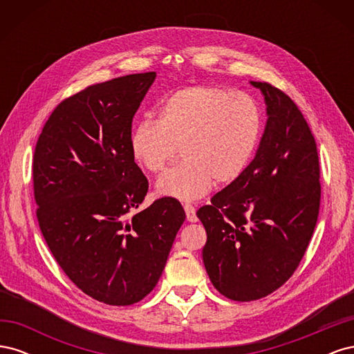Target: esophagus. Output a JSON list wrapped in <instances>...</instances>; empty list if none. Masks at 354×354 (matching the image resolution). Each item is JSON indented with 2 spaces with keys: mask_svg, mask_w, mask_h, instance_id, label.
<instances>
[{
  "mask_svg": "<svg viewBox=\"0 0 354 354\" xmlns=\"http://www.w3.org/2000/svg\"><path fill=\"white\" fill-rule=\"evenodd\" d=\"M185 211H186L187 221H190V223H196V221H198L196 209H195L194 205H189V203H186V205H185Z\"/></svg>",
  "mask_w": 354,
  "mask_h": 354,
  "instance_id": "obj_1",
  "label": "esophagus"
}]
</instances>
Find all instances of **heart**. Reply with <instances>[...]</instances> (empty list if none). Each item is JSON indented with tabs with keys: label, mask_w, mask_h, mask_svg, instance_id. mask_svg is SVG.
<instances>
[{
	"label": "heart",
	"mask_w": 354,
	"mask_h": 354,
	"mask_svg": "<svg viewBox=\"0 0 354 354\" xmlns=\"http://www.w3.org/2000/svg\"><path fill=\"white\" fill-rule=\"evenodd\" d=\"M263 113L245 93L195 85L162 102L158 121L145 118L130 136L133 159L147 173H159L177 147L185 160L156 181L160 196L192 202L214 183L227 185L243 174L259 147Z\"/></svg>",
	"instance_id": "heart-1"
}]
</instances>
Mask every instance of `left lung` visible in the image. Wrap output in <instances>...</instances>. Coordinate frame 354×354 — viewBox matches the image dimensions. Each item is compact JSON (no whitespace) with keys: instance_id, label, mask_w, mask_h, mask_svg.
<instances>
[{"instance_id":"8db88e82","label":"left lung","mask_w":354,"mask_h":354,"mask_svg":"<svg viewBox=\"0 0 354 354\" xmlns=\"http://www.w3.org/2000/svg\"><path fill=\"white\" fill-rule=\"evenodd\" d=\"M264 97L267 121L251 164L196 216L207 230L202 259L214 288L252 301L281 288L301 261L319 214L315 137L288 95L250 82Z\"/></svg>"}]
</instances>
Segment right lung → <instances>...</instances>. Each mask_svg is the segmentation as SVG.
Listing matches in <instances>:
<instances>
[{
    "label": "right lung",
    "mask_w": 354,
    "mask_h": 354,
    "mask_svg": "<svg viewBox=\"0 0 354 354\" xmlns=\"http://www.w3.org/2000/svg\"><path fill=\"white\" fill-rule=\"evenodd\" d=\"M156 72L91 85L53 111L37 142V217L82 292L130 306L156 286L186 214L174 198L138 209L147 178L130 152L133 118Z\"/></svg>",
    "instance_id": "obj_1"
}]
</instances>
